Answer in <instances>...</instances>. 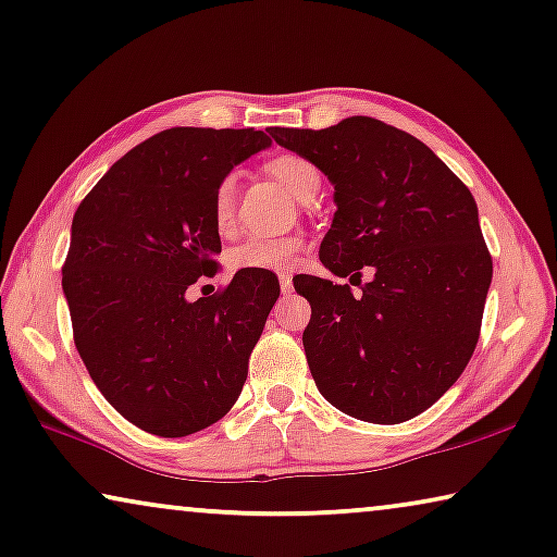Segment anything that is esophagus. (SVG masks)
<instances>
[{"instance_id": "1", "label": "esophagus", "mask_w": 557, "mask_h": 557, "mask_svg": "<svg viewBox=\"0 0 557 557\" xmlns=\"http://www.w3.org/2000/svg\"><path fill=\"white\" fill-rule=\"evenodd\" d=\"M277 280H280V289H282V295H289L293 293V275H287V272H280L277 275Z\"/></svg>"}]
</instances>
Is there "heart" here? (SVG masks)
<instances>
[{"label": "heart", "mask_w": 557, "mask_h": 557, "mask_svg": "<svg viewBox=\"0 0 557 557\" xmlns=\"http://www.w3.org/2000/svg\"><path fill=\"white\" fill-rule=\"evenodd\" d=\"M268 172L275 177L289 195L305 199L318 195L322 177L320 170L300 154H280L268 162ZM235 202H237V177L225 174L218 182L212 195V220L222 235H227L235 225ZM302 252L300 237H250L237 247H232L227 262L232 270H287L297 262Z\"/></svg>", "instance_id": "b5f03b06"}]
</instances>
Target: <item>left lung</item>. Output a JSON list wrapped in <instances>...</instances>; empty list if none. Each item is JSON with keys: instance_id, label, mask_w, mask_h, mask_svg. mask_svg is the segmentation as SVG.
Instances as JSON below:
<instances>
[{"instance_id": "obj_1", "label": "left lung", "mask_w": 557, "mask_h": 557, "mask_svg": "<svg viewBox=\"0 0 557 557\" xmlns=\"http://www.w3.org/2000/svg\"><path fill=\"white\" fill-rule=\"evenodd\" d=\"M335 185L320 260L349 285L300 277L302 332L318 389L337 410L397 425L462 375L480 337L493 257L470 189L408 132L372 117L327 129H268Z\"/></svg>"}]
</instances>
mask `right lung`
<instances>
[{
    "label": "right lung",
    "instance_id": "obj_1",
    "mask_svg": "<svg viewBox=\"0 0 557 557\" xmlns=\"http://www.w3.org/2000/svg\"><path fill=\"white\" fill-rule=\"evenodd\" d=\"M270 145L260 129H164L114 162L74 212L62 268L74 345L107 403L145 433L193 435L243 393L277 277L250 270L195 302L185 293L218 272L214 187Z\"/></svg>",
    "mask_w": 557,
    "mask_h": 557
}]
</instances>
